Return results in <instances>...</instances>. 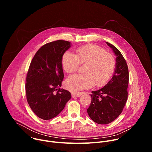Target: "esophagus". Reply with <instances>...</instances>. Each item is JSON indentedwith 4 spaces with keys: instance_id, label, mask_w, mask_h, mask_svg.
Masks as SVG:
<instances>
[{
    "instance_id": "obj_1",
    "label": "esophagus",
    "mask_w": 152,
    "mask_h": 152,
    "mask_svg": "<svg viewBox=\"0 0 152 152\" xmlns=\"http://www.w3.org/2000/svg\"><path fill=\"white\" fill-rule=\"evenodd\" d=\"M83 93L82 92H75L72 93V97H80Z\"/></svg>"
}]
</instances>
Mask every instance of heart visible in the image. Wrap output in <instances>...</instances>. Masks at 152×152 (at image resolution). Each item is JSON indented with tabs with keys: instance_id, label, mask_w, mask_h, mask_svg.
<instances>
[{
	"instance_id": "1",
	"label": "heart",
	"mask_w": 152,
	"mask_h": 152,
	"mask_svg": "<svg viewBox=\"0 0 152 152\" xmlns=\"http://www.w3.org/2000/svg\"><path fill=\"white\" fill-rule=\"evenodd\" d=\"M75 55L67 52L62 56L63 69L67 73L75 72L80 64H86L85 74H75L68 77L66 88L77 91L93 86H103L113 77L115 69L114 56L103 48L94 45L77 48Z\"/></svg>"
}]
</instances>
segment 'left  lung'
I'll list each match as a JSON object with an SVG mask.
<instances>
[{"instance_id":"8db88e82","label":"left lung","mask_w":152,"mask_h":152,"mask_svg":"<svg viewBox=\"0 0 152 152\" xmlns=\"http://www.w3.org/2000/svg\"><path fill=\"white\" fill-rule=\"evenodd\" d=\"M106 42L117 56L115 71L111 79L103 88L92 91L91 104L87 109L89 117L99 124H109L120 115L128 94L129 70L126 60L118 49Z\"/></svg>"}]
</instances>
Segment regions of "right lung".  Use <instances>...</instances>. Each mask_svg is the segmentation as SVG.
Wrapping results in <instances>:
<instances>
[{"mask_svg":"<svg viewBox=\"0 0 152 152\" xmlns=\"http://www.w3.org/2000/svg\"><path fill=\"white\" fill-rule=\"evenodd\" d=\"M71 47L64 40L42 46L34 55L25 85L28 103L39 118L48 120L57 116L71 99V93L60 88L64 79L61 59Z\"/></svg>","mask_w":152,"mask_h":152,"instance_id":"1","label":"right lung"}]
</instances>
